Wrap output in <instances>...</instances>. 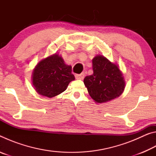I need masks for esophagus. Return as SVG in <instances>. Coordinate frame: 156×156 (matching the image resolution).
I'll use <instances>...</instances> for the list:
<instances>
[{"mask_svg": "<svg viewBox=\"0 0 156 156\" xmlns=\"http://www.w3.org/2000/svg\"><path fill=\"white\" fill-rule=\"evenodd\" d=\"M75 77L77 80H83L84 78V73H82L80 74H76Z\"/></svg>", "mask_w": 156, "mask_h": 156, "instance_id": "34e87169", "label": "esophagus"}]
</instances>
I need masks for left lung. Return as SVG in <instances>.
<instances>
[{
  "label": "left lung",
  "instance_id": "obj_1",
  "mask_svg": "<svg viewBox=\"0 0 156 156\" xmlns=\"http://www.w3.org/2000/svg\"><path fill=\"white\" fill-rule=\"evenodd\" d=\"M92 62L94 73L84 79L91 98L102 103L120 96L125 83L118 66L102 56H96Z\"/></svg>",
  "mask_w": 156,
  "mask_h": 156
}]
</instances>
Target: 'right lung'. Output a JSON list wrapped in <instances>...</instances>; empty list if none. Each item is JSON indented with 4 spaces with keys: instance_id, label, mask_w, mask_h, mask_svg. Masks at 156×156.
I'll return each instance as SVG.
<instances>
[{
    "instance_id": "add662e5",
    "label": "right lung",
    "mask_w": 156,
    "mask_h": 156,
    "mask_svg": "<svg viewBox=\"0 0 156 156\" xmlns=\"http://www.w3.org/2000/svg\"><path fill=\"white\" fill-rule=\"evenodd\" d=\"M72 67L66 65L58 54L42 60L34 69L32 80L36 91L42 96L52 98L66 90L75 79Z\"/></svg>"
}]
</instances>
